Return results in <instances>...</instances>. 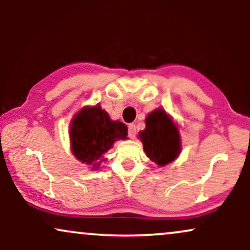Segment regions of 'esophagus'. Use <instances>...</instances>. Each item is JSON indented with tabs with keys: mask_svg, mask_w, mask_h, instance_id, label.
Returning <instances> with one entry per match:
<instances>
[{
	"mask_svg": "<svg viewBox=\"0 0 250 250\" xmlns=\"http://www.w3.org/2000/svg\"><path fill=\"white\" fill-rule=\"evenodd\" d=\"M128 135L130 139H135V136H136V125H133V123L128 125Z\"/></svg>",
	"mask_w": 250,
	"mask_h": 250,
	"instance_id": "obj_1",
	"label": "esophagus"
}]
</instances>
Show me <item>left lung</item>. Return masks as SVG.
I'll use <instances>...</instances> for the list:
<instances>
[{"instance_id": "left-lung-1", "label": "left lung", "mask_w": 250, "mask_h": 250, "mask_svg": "<svg viewBox=\"0 0 250 250\" xmlns=\"http://www.w3.org/2000/svg\"><path fill=\"white\" fill-rule=\"evenodd\" d=\"M143 150L159 167H166L182 150L180 130L165 109L157 108L146 117V128L139 133Z\"/></svg>"}]
</instances>
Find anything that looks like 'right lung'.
I'll return each instance as SVG.
<instances>
[{
  "instance_id": "obj_1",
  "label": "right lung",
  "mask_w": 250,
  "mask_h": 250,
  "mask_svg": "<svg viewBox=\"0 0 250 250\" xmlns=\"http://www.w3.org/2000/svg\"><path fill=\"white\" fill-rule=\"evenodd\" d=\"M128 128L113 121L101 105H85L74 115L69 127L70 149L77 161L97 170L104 155L119 140H125Z\"/></svg>"
}]
</instances>
